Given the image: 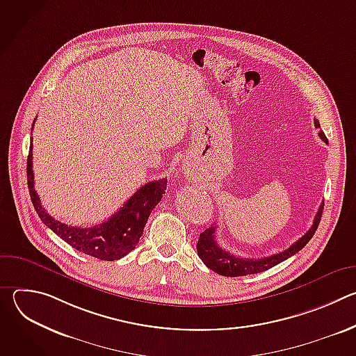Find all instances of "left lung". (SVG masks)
Returning a JSON list of instances; mask_svg holds the SVG:
<instances>
[{"label": "left lung", "instance_id": "1", "mask_svg": "<svg viewBox=\"0 0 356 356\" xmlns=\"http://www.w3.org/2000/svg\"><path fill=\"white\" fill-rule=\"evenodd\" d=\"M314 124H316V128H320L318 120H314ZM320 136L324 142L328 143L327 136L324 135L323 131H320ZM323 210H324V202L320 206V209L316 214L312 228L300 239H297L290 248L284 249L283 252L275 253V255H272V257H266V258H261V259H248V258H239V257L232 255V253H229L225 249L218 246V243L216 241V228L217 227H210L204 232L200 234V238L197 242V253L209 269H211L213 272H216L221 276L236 277V276H246V275H255V273L265 272V270L279 265L280 262L289 259L290 257L294 255V253H297L300 249H302L307 245V242L313 238L314 232L318 228V224H320L321 216H323Z\"/></svg>", "mask_w": 356, "mask_h": 356}]
</instances>
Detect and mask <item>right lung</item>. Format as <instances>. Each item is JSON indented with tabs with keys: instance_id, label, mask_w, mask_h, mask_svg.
<instances>
[{
	"instance_id": "add662e5",
	"label": "right lung",
	"mask_w": 356,
	"mask_h": 356,
	"mask_svg": "<svg viewBox=\"0 0 356 356\" xmlns=\"http://www.w3.org/2000/svg\"><path fill=\"white\" fill-rule=\"evenodd\" d=\"M26 177L32 204L43 224L79 252L110 262L124 258L127 253L135 249L152 210L159 204L168 186V179L149 181L125 202L124 207L114 213L113 217L98 225L81 228L55 220L42 207L38 193L33 188L32 143L26 162Z\"/></svg>"
}]
</instances>
